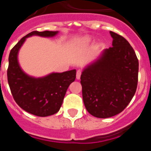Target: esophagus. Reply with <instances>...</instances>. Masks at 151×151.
<instances>
[{"instance_id":"1","label":"esophagus","mask_w":151,"mask_h":151,"mask_svg":"<svg viewBox=\"0 0 151 151\" xmlns=\"http://www.w3.org/2000/svg\"><path fill=\"white\" fill-rule=\"evenodd\" d=\"M81 75H82V70H81V69H78V70H77V73H76L77 79H79L80 77H81Z\"/></svg>"}]
</instances>
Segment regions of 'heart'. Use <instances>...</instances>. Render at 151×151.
Masks as SVG:
<instances>
[{
    "label": "heart",
    "mask_w": 151,
    "mask_h": 151,
    "mask_svg": "<svg viewBox=\"0 0 151 151\" xmlns=\"http://www.w3.org/2000/svg\"><path fill=\"white\" fill-rule=\"evenodd\" d=\"M89 41H90V38H84L83 39H82V42H84V43H87Z\"/></svg>",
    "instance_id": "obj_1"
}]
</instances>
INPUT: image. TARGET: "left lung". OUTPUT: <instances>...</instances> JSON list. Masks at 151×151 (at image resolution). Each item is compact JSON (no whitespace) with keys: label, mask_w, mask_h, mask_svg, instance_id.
Segmentation results:
<instances>
[{"label":"left lung","mask_w":151,"mask_h":151,"mask_svg":"<svg viewBox=\"0 0 151 151\" xmlns=\"http://www.w3.org/2000/svg\"><path fill=\"white\" fill-rule=\"evenodd\" d=\"M113 47L81 75L86 110L97 118H109L123 111L135 94L138 60L129 41L110 32Z\"/></svg>","instance_id":"obj_1"}]
</instances>
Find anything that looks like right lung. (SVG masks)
<instances>
[{"label": "right lung", "mask_w": 151, "mask_h": 151, "mask_svg": "<svg viewBox=\"0 0 151 151\" xmlns=\"http://www.w3.org/2000/svg\"><path fill=\"white\" fill-rule=\"evenodd\" d=\"M57 32L33 31L20 39L9 55L7 81L13 99L22 110L38 116H47L59 111L69 85L76 77V70L62 73H52L44 78H35L22 71L19 66L17 54L29 36H54Z\"/></svg>", "instance_id": "add662e5"}]
</instances>
